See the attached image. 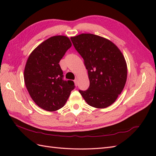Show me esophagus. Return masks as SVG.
Masks as SVG:
<instances>
[{
	"mask_svg": "<svg viewBox=\"0 0 156 156\" xmlns=\"http://www.w3.org/2000/svg\"><path fill=\"white\" fill-rule=\"evenodd\" d=\"M74 84H75V86H76V87H77V86H78V79H75V80H74Z\"/></svg>",
	"mask_w": 156,
	"mask_h": 156,
	"instance_id": "obj_1",
	"label": "esophagus"
}]
</instances>
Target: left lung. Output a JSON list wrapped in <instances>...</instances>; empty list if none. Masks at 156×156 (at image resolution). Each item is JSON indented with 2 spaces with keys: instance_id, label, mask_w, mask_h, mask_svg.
I'll use <instances>...</instances> for the list:
<instances>
[{
  "instance_id": "1",
  "label": "left lung",
  "mask_w": 156,
  "mask_h": 156,
  "mask_svg": "<svg viewBox=\"0 0 156 156\" xmlns=\"http://www.w3.org/2000/svg\"><path fill=\"white\" fill-rule=\"evenodd\" d=\"M70 39L84 59L90 81L88 90L79 92L91 107H109L117 100L127 81L124 55L115 44L101 36L82 34Z\"/></svg>"
}]
</instances>
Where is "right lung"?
Listing matches in <instances>:
<instances>
[{
    "label": "right lung",
    "instance_id": "add662e5",
    "mask_svg": "<svg viewBox=\"0 0 156 156\" xmlns=\"http://www.w3.org/2000/svg\"><path fill=\"white\" fill-rule=\"evenodd\" d=\"M71 46L67 36H53L35 48L26 62L23 74L26 88L35 103L44 110L62 108L74 88V82L63 80L59 64Z\"/></svg>",
    "mask_w": 156,
    "mask_h": 156
}]
</instances>
